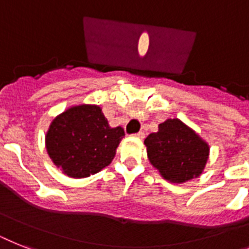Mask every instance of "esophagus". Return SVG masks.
Returning <instances> with one entry per match:
<instances>
[{
    "label": "esophagus",
    "mask_w": 249,
    "mask_h": 249,
    "mask_svg": "<svg viewBox=\"0 0 249 249\" xmlns=\"http://www.w3.org/2000/svg\"><path fill=\"white\" fill-rule=\"evenodd\" d=\"M135 137H138V138H144V133H143V131H138V133H135Z\"/></svg>",
    "instance_id": "34e87169"
}]
</instances>
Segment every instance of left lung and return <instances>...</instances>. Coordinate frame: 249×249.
<instances>
[{"label": "left lung", "instance_id": "1", "mask_svg": "<svg viewBox=\"0 0 249 249\" xmlns=\"http://www.w3.org/2000/svg\"><path fill=\"white\" fill-rule=\"evenodd\" d=\"M147 155L165 179L184 183L202 173L209 145L179 119H169L159 125L157 133L144 139Z\"/></svg>", "mask_w": 249, "mask_h": 249}]
</instances>
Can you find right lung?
<instances>
[{
  "instance_id": "1",
  "label": "right lung",
  "mask_w": 249,
  "mask_h": 249,
  "mask_svg": "<svg viewBox=\"0 0 249 249\" xmlns=\"http://www.w3.org/2000/svg\"><path fill=\"white\" fill-rule=\"evenodd\" d=\"M124 135L121 126L111 128L100 107L80 105L52 121L46 147L66 175L87 178L110 165Z\"/></svg>"
}]
</instances>
